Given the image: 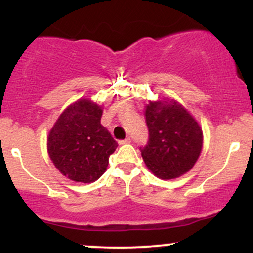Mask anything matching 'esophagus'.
<instances>
[{"mask_svg":"<svg viewBox=\"0 0 253 253\" xmlns=\"http://www.w3.org/2000/svg\"><path fill=\"white\" fill-rule=\"evenodd\" d=\"M129 143H130V138H126V139H124V140H120V141H119V144H120V145L129 144Z\"/></svg>","mask_w":253,"mask_h":253,"instance_id":"obj_1","label":"esophagus"}]
</instances>
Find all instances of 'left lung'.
<instances>
[{
  "instance_id": "8db88e82",
  "label": "left lung",
  "mask_w": 253,
  "mask_h": 253,
  "mask_svg": "<svg viewBox=\"0 0 253 253\" xmlns=\"http://www.w3.org/2000/svg\"><path fill=\"white\" fill-rule=\"evenodd\" d=\"M149 141L140 147L145 164L153 175L172 179L188 172L202 150V129L175 100L150 102L145 109Z\"/></svg>"
}]
</instances>
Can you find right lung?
<instances>
[{
	"mask_svg": "<svg viewBox=\"0 0 253 253\" xmlns=\"http://www.w3.org/2000/svg\"><path fill=\"white\" fill-rule=\"evenodd\" d=\"M102 108L89 100L69 106L47 138L51 161L71 181L91 183L103 175L118 143L101 125Z\"/></svg>",
	"mask_w": 253,
	"mask_h": 253,
	"instance_id": "right-lung-1",
	"label": "right lung"
}]
</instances>
